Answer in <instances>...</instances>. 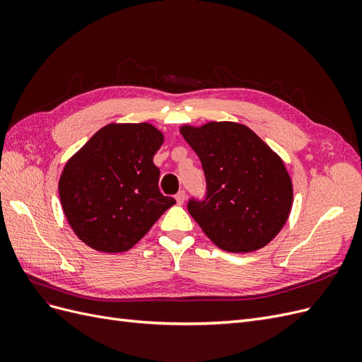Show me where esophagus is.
<instances>
[{
  "mask_svg": "<svg viewBox=\"0 0 362 362\" xmlns=\"http://www.w3.org/2000/svg\"><path fill=\"white\" fill-rule=\"evenodd\" d=\"M175 199H177V202H178L180 205H182L184 201H185V193H184V190H181L177 196H175Z\"/></svg>",
  "mask_w": 362,
  "mask_h": 362,
  "instance_id": "esophagus-1",
  "label": "esophagus"
}]
</instances>
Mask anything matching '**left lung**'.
Segmentation results:
<instances>
[{"mask_svg": "<svg viewBox=\"0 0 362 362\" xmlns=\"http://www.w3.org/2000/svg\"><path fill=\"white\" fill-rule=\"evenodd\" d=\"M180 133L205 173V199L187 205L205 235L234 254L270 243L293 204L291 178L281 157L243 124L182 125Z\"/></svg>", "mask_w": 362, "mask_h": 362, "instance_id": "1", "label": "left lung"}]
</instances>
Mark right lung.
Returning <instances> with one entry per match:
<instances>
[{
  "instance_id": "add662e5",
  "label": "right lung",
  "mask_w": 362,
  "mask_h": 362,
  "mask_svg": "<svg viewBox=\"0 0 362 362\" xmlns=\"http://www.w3.org/2000/svg\"><path fill=\"white\" fill-rule=\"evenodd\" d=\"M163 141L161 131L146 122L108 124L64 164L60 202L83 243L125 252L175 204L158 189L154 156Z\"/></svg>"
}]
</instances>
